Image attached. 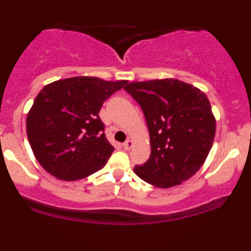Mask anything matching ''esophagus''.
Segmentation results:
<instances>
[{
	"mask_svg": "<svg viewBox=\"0 0 251 251\" xmlns=\"http://www.w3.org/2000/svg\"><path fill=\"white\" fill-rule=\"evenodd\" d=\"M123 146H124V150H125V151H129L132 149V147H133V141L127 139V140H126L125 143L123 144Z\"/></svg>",
	"mask_w": 251,
	"mask_h": 251,
	"instance_id": "esophagus-1",
	"label": "esophagus"
}]
</instances>
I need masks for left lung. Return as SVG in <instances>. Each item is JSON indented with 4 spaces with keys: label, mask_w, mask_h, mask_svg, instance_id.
<instances>
[{
    "label": "left lung",
    "mask_w": 251,
    "mask_h": 251,
    "mask_svg": "<svg viewBox=\"0 0 251 251\" xmlns=\"http://www.w3.org/2000/svg\"><path fill=\"white\" fill-rule=\"evenodd\" d=\"M124 89L140 105L150 132V159L135 166L134 173L159 188L192 177L206 161L215 137L207 96L173 78L133 81Z\"/></svg>",
    "instance_id": "obj_1"
}]
</instances>
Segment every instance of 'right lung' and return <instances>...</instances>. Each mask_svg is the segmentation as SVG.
Segmentation results:
<instances>
[{"label":"right lung","mask_w":251,"mask_h":251,"mask_svg":"<svg viewBox=\"0 0 251 251\" xmlns=\"http://www.w3.org/2000/svg\"><path fill=\"white\" fill-rule=\"evenodd\" d=\"M126 83L80 76L56 80L41 90L26 116V134L48 173L75 181L104 167L114 149L105 137L99 111Z\"/></svg>","instance_id":"1"}]
</instances>
